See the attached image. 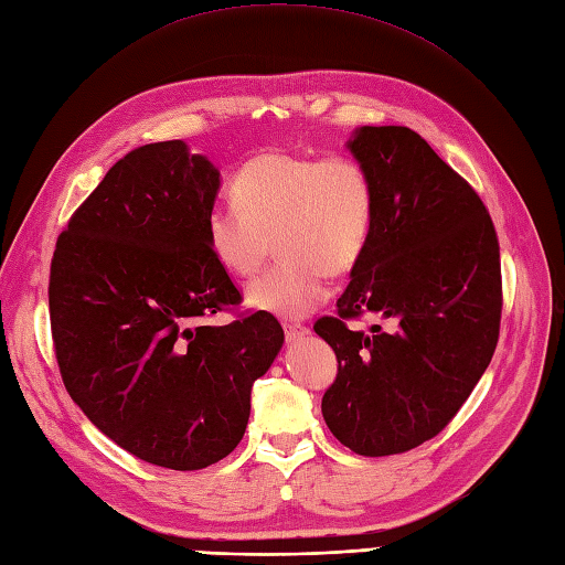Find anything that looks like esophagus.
Returning <instances> with one entry per match:
<instances>
[{"mask_svg": "<svg viewBox=\"0 0 565 565\" xmlns=\"http://www.w3.org/2000/svg\"><path fill=\"white\" fill-rule=\"evenodd\" d=\"M307 333H309V329L302 323H285V335H287V341H290V343L299 341V338H305Z\"/></svg>", "mask_w": 565, "mask_h": 565, "instance_id": "esophagus-1", "label": "esophagus"}]
</instances>
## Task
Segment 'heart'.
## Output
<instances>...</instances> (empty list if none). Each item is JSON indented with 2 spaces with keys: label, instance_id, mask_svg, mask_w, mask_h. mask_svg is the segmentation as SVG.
<instances>
[{
  "label": "heart",
  "instance_id": "heart-1",
  "mask_svg": "<svg viewBox=\"0 0 565 565\" xmlns=\"http://www.w3.org/2000/svg\"><path fill=\"white\" fill-rule=\"evenodd\" d=\"M234 203L205 217L210 254L234 278L256 273L278 236V266L246 287L263 315L302 319L326 302L329 273L353 270L372 239L377 188L353 157L268 149L244 161L232 181Z\"/></svg>",
  "mask_w": 565,
  "mask_h": 565
}]
</instances>
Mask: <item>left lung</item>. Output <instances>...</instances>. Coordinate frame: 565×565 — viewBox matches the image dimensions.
<instances>
[{
	"mask_svg": "<svg viewBox=\"0 0 565 565\" xmlns=\"http://www.w3.org/2000/svg\"><path fill=\"white\" fill-rule=\"evenodd\" d=\"M348 149L377 188L372 239L315 331L338 358L321 413L362 457L401 455L457 416L493 358L503 309L500 250L481 198L401 125H362ZM387 321L365 334L345 318Z\"/></svg>",
	"mask_w": 565,
	"mask_h": 565,
	"instance_id": "8db88e82",
	"label": "left lung"
}]
</instances>
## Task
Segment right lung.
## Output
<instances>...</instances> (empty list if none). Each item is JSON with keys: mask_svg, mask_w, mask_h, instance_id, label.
<instances>
[{"mask_svg": "<svg viewBox=\"0 0 565 565\" xmlns=\"http://www.w3.org/2000/svg\"><path fill=\"white\" fill-rule=\"evenodd\" d=\"M220 171L183 140L132 149L60 234L50 326L74 404L137 459L195 471L242 443L250 386L278 358L273 315L203 326L242 302L212 258Z\"/></svg>", "mask_w": 565, "mask_h": 565, "instance_id": "right-lung-1", "label": "right lung"}]
</instances>
